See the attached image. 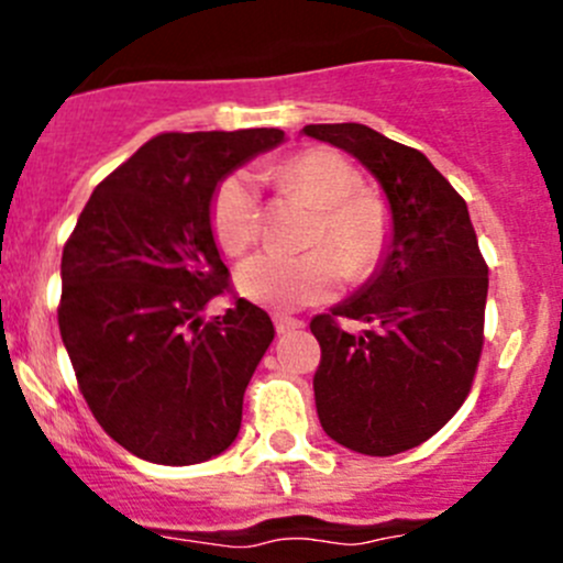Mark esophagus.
<instances>
[{
  "label": "esophagus",
  "mask_w": 563,
  "mask_h": 563,
  "mask_svg": "<svg viewBox=\"0 0 563 563\" xmlns=\"http://www.w3.org/2000/svg\"><path fill=\"white\" fill-rule=\"evenodd\" d=\"M302 327H305V321H299V318L286 316V313H275V329L280 334L294 332V329H302Z\"/></svg>",
  "instance_id": "esophagus-1"
}]
</instances>
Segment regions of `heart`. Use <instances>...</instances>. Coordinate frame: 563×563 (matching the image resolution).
I'll return each instance as SVG.
<instances>
[{
  "instance_id": "b5f03b06",
  "label": "heart",
  "mask_w": 563,
  "mask_h": 563,
  "mask_svg": "<svg viewBox=\"0 0 563 563\" xmlns=\"http://www.w3.org/2000/svg\"><path fill=\"white\" fill-rule=\"evenodd\" d=\"M275 181L318 209L305 255L258 253L236 269V288L269 308H302L334 297L345 275L367 280L387 258L391 214L384 198L360 190V172L340 152L310 146L275 168ZM214 242L223 253H242L258 240L261 203L253 176H225L209 207Z\"/></svg>"
}]
</instances>
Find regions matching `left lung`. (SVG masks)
Returning <instances> with one entry per match:
<instances>
[{"label": "left lung", "mask_w": 563, "mask_h": 563, "mask_svg": "<svg viewBox=\"0 0 563 563\" xmlns=\"http://www.w3.org/2000/svg\"><path fill=\"white\" fill-rule=\"evenodd\" d=\"M305 133L351 152L389 198L382 272L310 321L321 345L313 389L323 433L389 457L439 433L468 397L485 343L487 264L463 196L422 152L356 122ZM345 317L372 329L345 333Z\"/></svg>", "instance_id": "left-lung-1"}]
</instances>
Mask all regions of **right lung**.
<instances>
[{"label": "right lung", "mask_w": 563, "mask_h": 563, "mask_svg": "<svg viewBox=\"0 0 563 563\" xmlns=\"http://www.w3.org/2000/svg\"><path fill=\"white\" fill-rule=\"evenodd\" d=\"M283 130L161 133L95 187L62 250L59 332L100 428L161 465H192L234 444L242 397L275 338L272 318L231 297L209 223L218 181Z\"/></svg>", "instance_id": "add662e5"}]
</instances>
